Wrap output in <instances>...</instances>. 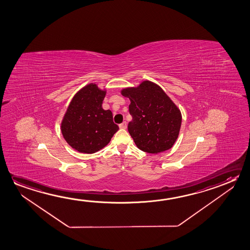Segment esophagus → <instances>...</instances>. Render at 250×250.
I'll list each match as a JSON object with an SVG mask.
<instances>
[{
  "mask_svg": "<svg viewBox=\"0 0 250 250\" xmlns=\"http://www.w3.org/2000/svg\"><path fill=\"white\" fill-rule=\"evenodd\" d=\"M127 126V123L126 122H123V123H121L119 125L120 128H123V129H126Z\"/></svg>",
  "mask_w": 250,
  "mask_h": 250,
  "instance_id": "esophagus-1",
  "label": "esophagus"
}]
</instances>
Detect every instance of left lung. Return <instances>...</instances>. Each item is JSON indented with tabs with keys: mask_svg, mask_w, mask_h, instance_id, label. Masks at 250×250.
Listing matches in <instances>:
<instances>
[{
	"mask_svg": "<svg viewBox=\"0 0 250 250\" xmlns=\"http://www.w3.org/2000/svg\"><path fill=\"white\" fill-rule=\"evenodd\" d=\"M121 94L130 100L127 129L139 149L159 154L173 147L182 125V113L159 85L145 80Z\"/></svg>",
	"mask_w": 250,
	"mask_h": 250,
	"instance_id": "left-lung-1",
	"label": "left lung"
}]
</instances>
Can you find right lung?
<instances>
[{
	"label": "right lung",
	"mask_w": 250,
	"mask_h": 250,
	"mask_svg": "<svg viewBox=\"0 0 250 250\" xmlns=\"http://www.w3.org/2000/svg\"><path fill=\"white\" fill-rule=\"evenodd\" d=\"M107 94L91 83L82 87L72 98L61 123L67 144L83 154H94L110 142L119 127L113 122L112 112L103 108Z\"/></svg>",
	"instance_id": "right-lung-1"
}]
</instances>
